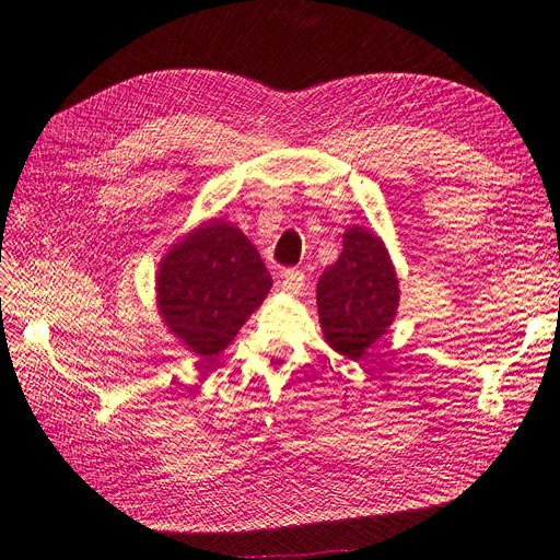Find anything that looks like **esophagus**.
I'll list each match as a JSON object with an SVG mask.
<instances>
[{
    "label": "esophagus",
    "mask_w": 560,
    "mask_h": 560,
    "mask_svg": "<svg viewBox=\"0 0 560 560\" xmlns=\"http://www.w3.org/2000/svg\"><path fill=\"white\" fill-rule=\"evenodd\" d=\"M305 287V276L299 268H289V271L282 273V292L287 294H301V289Z\"/></svg>",
    "instance_id": "34e87169"
}]
</instances>
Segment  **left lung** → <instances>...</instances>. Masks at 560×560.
<instances>
[{
  "mask_svg": "<svg viewBox=\"0 0 560 560\" xmlns=\"http://www.w3.org/2000/svg\"><path fill=\"white\" fill-rule=\"evenodd\" d=\"M399 282L382 236L365 228L342 234V253L317 282L319 324L330 349L358 361L390 328Z\"/></svg>",
  "mask_w": 560,
  "mask_h": 560,
  "instance_id": "left-lung-1",
  "label": "left lung"
}]
</instances>
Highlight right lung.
Returning a JSON list of instances; mask_svg holds the SVG:
<instances>
[{
	"instance_id": "add662e5",
	"label": "right lung",
	"mask_w": 560,
	"mask_h": 560,
	"mask_svg": "<svg viewBox=\"0 0 560 560\" xmlns=\"http://www.w3.org/2000/svg\"><path fill=\"white\" fill-rule=\"evenodd\" d=\"M271 287V273L248 236L232 222L209 220L161 259L155 305L174 338L211 361L228 349Z\"/></svg>"
}]
</instances>
